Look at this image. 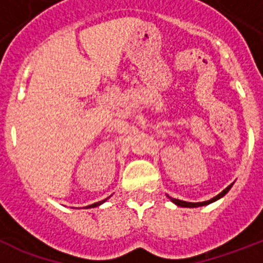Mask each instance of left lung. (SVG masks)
<instances>
[{
	"mask_svg": "<svg viewBox=\"0 0 263 263\" xmlns=\"http://www.w3.org/2000/svg\"><path fill=\"white\" fill-rule=\"evenodd\" d=\"M231 187H232V184L228 185V187L225 188V190L221 192V194H218L217 196H215V197H213V199H211V200L201 201V203H188V201L179 200V199H171V197H170V199H171V201H173V203H175L176 205H179V206H187V208H194V206H201V205H206V204L213 203V201H216V200H217V199H220V197L224 196V195L227 194V192L229 191V190H231Z\"/></svg>",
	"mask_w": 263,
	"mask_h": 263,
	"instance_id": "obj_1",
	"label": "left lung"
}]
</instances>
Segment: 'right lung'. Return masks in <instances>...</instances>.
<instances>
[{"instance_id": "obj_1", "label": "right lung", "mask_w": 263, "mask_h": 263, "mask_svg": "<svg viewBox=\"0 0 263 263\" xmlns=\"http://www.w3.org/2000/svg\"><path fill=\"white\" fill-rule=\"evenodd\" d=\"M106 199H104V200H101V201H99V203H95V204H92V205H89V208H93V206H97V205H100V204H103L104 201H105Z\"/></svg>"}]
</instances>
